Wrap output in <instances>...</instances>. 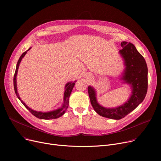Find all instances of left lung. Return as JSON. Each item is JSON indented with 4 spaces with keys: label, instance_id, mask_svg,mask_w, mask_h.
<instances>
[{
    "label": "left lung",
    "instance_id": "8db88e82",
    "mask_svg": "<svg viewBox=\"0 0 161 161\" xmlns=\"http://www.w3.org/2000/svg\"><path fill=\"white\" fill-rule=\"evenodd\" d=\"M123 49L119 50L125 69L121 80L132 87V95L129 100L114 108H106L100 105L97 100L96 91L89 86L88 92L90 101L95 111L100 115L112 119H121L136 108L145 98L147 91V66L143 57L130 42H122Z\"/></svg>",
    "mask_w": 161,
    "mask_h": 161
}]
</instances>
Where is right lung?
<instances>
[{
    "label": "right lung",
    "instance_id": "right-lung-1",
    "mask_svg": "<svg viewBox=\"0 0 161 161\" xmlns=\"http://www.w3.org/2000/svg\"><path fill=\"white\" fill-rule=\"evenodd\" d=\"M31 47H30L27 51H29ZM27 51L25 52L19 57V60L18 61V63H17L16 65V69H15V72L14 74V90H15V92L18 97V98L20 100V101L21 102V103L25 106V107L33 115H35V117H36L37 118H39V119H57V118H58L59 117L62 116L66 112V110L67 109L68 107H69V97L70 95L71 94V92L72 91V89L75 85V81L74 82H69L66 84L65 86V90H64V100H63V106L57 109H55V110L53 111H51L49 112H37V111H35L32 109L31 108H30L29 107H28L26 104H25L23 101L21 100L19 94L18 92V90H17V82H16V76L17 74H18V70L19 69V64L21 61V59L23 58V57L25 55V54L27 53Z\"/></svg>",
    "mask_w": 161,
    "mask_h": 161
}]
</instances>
